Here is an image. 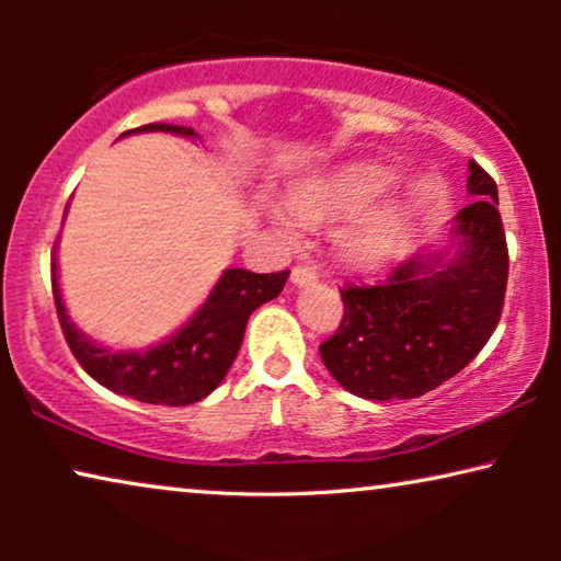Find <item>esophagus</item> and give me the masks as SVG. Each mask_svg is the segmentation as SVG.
<instances>
[{
    "instance_id": "34e87169",
    "label": "esophagus",
    "mask_w": 561,
    "mask_h": 561,
    "mask_svg": "<svg viewBox=\"0 0 561 561\" xmlns=\"http://www.w3.org/2000/svg\"><path fill=\"white\" fill-rule=\"evenodd\" d=\"M317 278H319L317 271H313V267H309V265H296L294 271H290V283H294V286H298V288L313 286Z\"/></svg>"
}]
</instances>
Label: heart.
I'll use <instances>...</instances> for the list:
<instances>
[{
    "instance_id": "1",
    "label": "heart",
    "mask_w": 561,
    "mask_h": 561,
    "mask_svg": "<svg viewBox=\"0 0 561 561\" xmlns=\"http://www.w3.org/2000/svg\"><path fill=\"white\" fill-rule=\"evenodd\" d=\"M390 173L380 165H350L332 175L296 183L286 194V209L298 225L324 227L347 219L336 229V257L352 271H378L401 248L409 214L396 198L378 202L388 188ZM271 221L283 237H296V225L273 209Z\"/></svg>"
}]
</instances>
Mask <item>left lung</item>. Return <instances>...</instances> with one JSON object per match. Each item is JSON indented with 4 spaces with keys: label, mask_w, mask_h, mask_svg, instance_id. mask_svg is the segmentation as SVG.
Returning a JSON list of instances; mask_svg holds the SVG:
<instances>
[{
    "label": "left lung",
    "mask_w": 561,
    "mask_h": 561,
    "mask_svg": "<svg viewBox=\"0 0 561 561\" xmlns=\"http://www.w3.org/2000/svg\"><path fill=\"white\" fill-rule=\"evenodd\" d=\"M457 252L413 257L375 286L340 288L344 317L319 344L334 380L367 401L419 398L478 357L503 313L508 244L497 186L470 160Z\"/></svg>",
    "instance_id": "left-lung-1"
}]
</instances>
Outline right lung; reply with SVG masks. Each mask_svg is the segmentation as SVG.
I'll list each match as a JSON object with an SVG mask.
<instances>
[{
	"mask_svg": "<svg viewBox=\"0 0 561 561\" xmlns=\"http://www.w3.org/2000/svg\"><path fill=\"white\" fill-rule=\"evenodd\" d=\"M129 133L196 137L191 127L168 125V122L127 129L125 135ZM288 273H250L242 267H229L188 324L179 329L171 340L145 352L104 350L71 324L58 288L56 250H53V298L68 347L96 382L142 403L188 405L202 401L225 380L240 352L250 313L280 294Z\"/></svg>",
	"mask_w": 561,
	"mask_h": 561,
	"instance_id": "1",
	"label": "right lung"
}]
</instances>
